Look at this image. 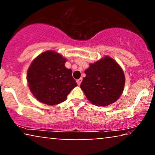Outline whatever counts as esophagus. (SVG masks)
Returning <instances> with one entry per match:
<instances>
[{
  "label": "esophagus",
  "mask_w": 155,
  "mask_h": 155,
  "mask_svg": "<svg viewBox=\"0 0 155 155\" xmlns=\"http://www.w3.org/2000/svg\"><path fill=\"white\" fill-rule=\"evenodd\" d=\"M82 81V78H80V79H78V80H76V82H77V83H78V85H80V84H81Z\"/></svg>",
  "instance_id": "34e87169"
}]
</instances>
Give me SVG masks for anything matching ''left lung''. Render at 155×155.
<instances>
[{"label":"left lung","instance_id":"left-lung-1","mask_svg":"<svg viewBox=\"0 0 155 155\" xmlns=\"http://www.w3.org/2000/svg\"><path fill=\"white\" fill-rule=\"evenodd\" d=\"M84 73L80 88L92 104L108 106L122 94L126 80L124 71L111 57L91 63Z\"/></svg>","mask_w":155,"mask_h":155}]
</instances>
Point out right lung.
<instances>
[{
	"label": "right lung",
	"instance_id": "right-lung-1",
	"mask_svg": "<svg viewBox=\"0 0 155 155\" xmlns=\"http://www.w3.org/2000/svg\"><path fill=\"white\" fill-rule=\"evenodd\" d=\"M66 59L58 53L47 51L39 55L27 71L29 90L40 102L56 105L64 101L78 85L72 71L65 66Z\"/></svg>",
	"mask_w": 155,
	"mask_h": 155
}]
</instances>
